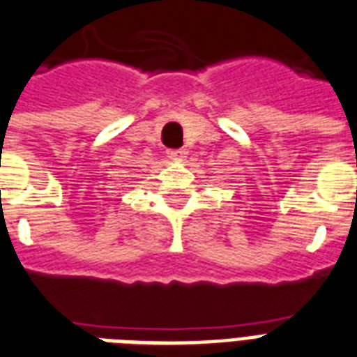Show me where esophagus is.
I'll list each match as a JSON object with an SVG mask.
<instances>
[{"label":"esophagus","instance_id":"esophagus-1","mask_svg":"<svg viewBox=\"0 0 357 357\" xmlns=\"http://www.w3.org/2000/svg\"><path fill=\"white\" fill-rule=\"evenodd\" d=\"M167 155H169L170 159H174V161H183L185 158H187V152H185V149H174V150H167Z\"/></svg>","mask_w":357,"mask_h":357}]
</instances>
